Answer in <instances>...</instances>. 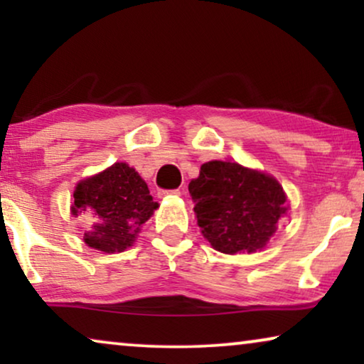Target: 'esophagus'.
Masks as SVG:
<instances>
[{"label": "esophagus", "mask_w": 364, "mask_h": 364, "mask_svg": "<svg viewBox=\"0 0 364 364\" xmlns=\"http://www.w3.org/2000/svg\"><path fill=\"white\" fill-rule=\"evenodd\" d=\"M181 193H182L181 188H173V191H159L157 196L162 198V197H167V196H181Z\"/></svg>", "instance_id": "esophagus-1"}]
</instances>
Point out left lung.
Wrapping results in <instances>:
<instances>
[{"label": "left lung", "instance_id": "8db88e82", "mask_svg": "<svg viewBox=\"0 0 364 364\" xmlns=\"http://www.w3.org/2000/svg\"><path fill=\"white\" fill-rule=\"evenodd\" d=\"M203 237L222 253L262 250L287 212L280 183L237 162L212 161L188 183Z\"/></svg>", "mask_w": 364, "mask_h": 364}]
</instances>
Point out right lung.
<instances>
[{
	"mask_svg": "<svg viewBox=\"0 0 364 364\" xmlns=\"http://www.w3.org/2000/svg\"><path fill=\"white\" fill-rule=\"evenodd\" d=\"M157 207L141 176L127 164L117 162L77 183L73 213L87 220V247L114 253L132 245L139 228Z\"/></svg>",
	"mask_w": 364,
	"mask_h": 364,
	"instance_id": "add662e5",
	"label": "right lung"
}]
</instances>
